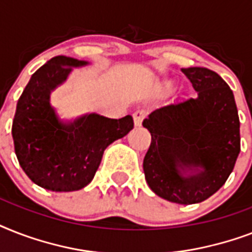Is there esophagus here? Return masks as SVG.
<instances>
[{
    "label": "esophagus",
    "mask_w": 252,
    "mask_h": 252,
    "mask_svg": "<svg viewBox=\"0 0 252 252\" xmlns=\"http://www.w3.org/2000/svg\"><path fill=\"white\" fill-rule=\"evenodd\" d=\"M146 116V111L142 110V108H138L133 112V120H134V124L136 126H141L142 120L145 119Z\"/></svg>",
    "instance_id": "esophagus-1"
}]
</instances>
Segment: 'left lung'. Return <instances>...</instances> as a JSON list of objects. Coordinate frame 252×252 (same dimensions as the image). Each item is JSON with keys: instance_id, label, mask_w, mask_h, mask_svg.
<instances>
[{"instance_id": "1", "label": "left lung", "mask_w": 252, "mask_h": 252, "mask_svg": "<svg viewBox=\"0 0 252 252\" xmlns=\"http://www.w3.org/2000/svg\"><path fill=\"white\" fill-rule=\"evenodd\" d=\"M193 98L154 110L142 122L152 134L145 179L158 196L201 203L222 187L241 152L239 118L229 85L207 68L182 69Z\"/></svg>"}]
</instances>
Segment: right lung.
Instances as JSON below:
<instances>
[{
    "label": "right lung",
    "instance_id": "obj_1",
    "mask_svg": "<svg viewBox=\"0 0 252 252\" xmlns=\"http://www.w3.org/2000/svg\"><path fill=\"white\" fill-rule=\"evenodd\" d=\"M86 61L56 56L33 73L18 99L11 134L18 162L30 179L55 192L86 187L110 144L133 128V119H108L96 114L65 122L49 103V95L72 68Z\"/></svg>",
    "mask_w": 252,
    "mask_h": 252
}]
</instances>
